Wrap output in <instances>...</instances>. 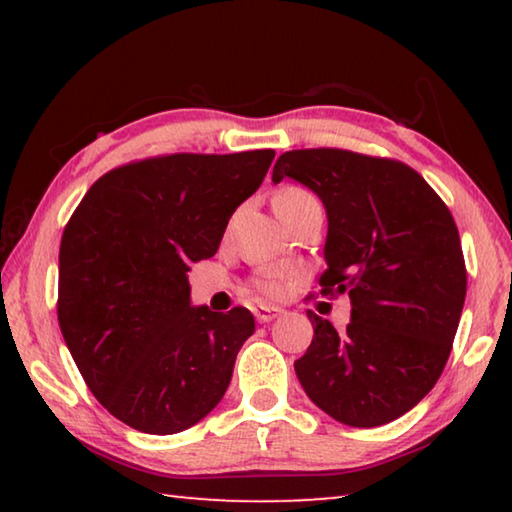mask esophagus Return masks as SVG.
Instances as JSON below:
<instances>
[{
    "instance_id": "esophagus-1",
    "label": "esophagus",
    "mask_w": 512,
    "mask_h": 512,
    "mask_svg": "<svg viewBox=\"0 0 512 512\" xmlns=\"http://www.w3.org/2000/svg\"><path fill=\"white\" fill-rule=\"evenodd\" d=\"M277 316H282V309L277 307H255L257 323H271Z\"/></svg>"
}]
</instances>
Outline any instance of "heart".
Here are the masks:
<instances>
[{"label": "heart", "mask_w": 512, "mask_h": 512, "mask_svg": "<svg viewBox=\"0 0 512 512\" xmlns=\"http://www.w3.org/2000/svg\"><path fill=\"white\" fill-rule=\"evenodd\" d=\"M309 203H316V198L300 187H284L282 192L275 196L277 214L298 210V207L309 205ZM287 282H289L287 271H266L259 277H255L253 289L259 298L277 300L284 296V291H287Z\"/></svg>", "instance_id": "obj_1"}]
</instances>
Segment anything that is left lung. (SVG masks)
Instances as JSON below:
<instances>
[{"mask_svg":"<svg viewBox=\"0 0 512 512\" xmlns=\"http://www.w3.org/2000/svg\"><path fill=\"white\" fill-rule=\"evenodd\" d=\"M293 178L327 212L323 296L348 293L345 332L309 311L314 339L293 363L318 409L379 427L427 395L452 352L467 273L452 212L409 164L343 149L287 151L273 183Z\"/></svg>","mask_w":512,"mask_h":512,"instance_id":"1","label":"left lung"}]
</instances>
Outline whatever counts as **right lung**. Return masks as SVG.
Returning a JSON list of instances; mask_svg holds the SVG:
<instances>
[{"instance_id": "obj_1", "label": "right lung", "mask_w": 512, "mask_h": 512, "mask_svg": "<svg viewBox=\"0 0 512 512\" xmlns=\"http://www.w3.org/2000/svg\"><path fill=\"white\" fill-rule=\"evenodd\" d=\"M273 158L262 149L128 162L103 173L67 221L60 332L92 395L128 427L185 431L228 391L255 318L246 307H192L187 271L219 250Z\"/></svg>"}]
</instances>
